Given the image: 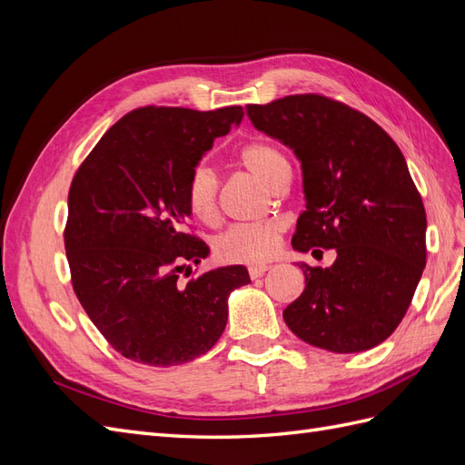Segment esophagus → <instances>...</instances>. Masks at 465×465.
I'll list each match as a JSON object with an SVG mask.
<instances>
[{
  "instance_id": "34e87169",
  "label": "esophagus",
  "mask_w": 465,
  "mask_h": 465,
  "mask_svg": "<svg viewBox=\"0 0 465 465\" xmlns=\"http://www.w3.org/2000/svg\"><path fill=\"white\" fill-rule=\"evenodd\" d=\"M267 270H270V265H252L248 273H250L252 279H260Z\"/></svg>"
}]
</instances>
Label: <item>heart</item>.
<instances>
[{"instance_id": "heart-1", "label": "heart", "mask_w": 465, "mask_h": 465, "mask_svg": "<svg viewBox=\"0 0 465 465\" xmlns=\"http://www.w3.org/2000/svg\"><path fill=\"white\" fill-rule=\"evenodd\" d=\"M241 163L250 174H254L270 190L289 174V163L277 147L270 143H248L242 147ZM188 207L203 223H213L219 215V178L209 164H198L186 184ZM283 224L267 221L260 224H232L215 241V254L224 262L234 263H263L279 248Z\"/></svg>"}]
</instances>
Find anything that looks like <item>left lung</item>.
Here are the masks:
<instances>
[{
    "label": "left lung",
    "instance_id": "left-lung-1",
    "mask_svg": "<svg viewBox=\"0 0 465 465\" xmlns=\"http://www.w3.org/2000/svg\"><path fill=\"white\" fill-rule=\"evenodd\" d=\"M246 112L301 161L306 209L292 248L337 254L330 267L301 263L306 287L285 323L331 353L376 347L400 326L427 263L425 207L400 147L362 112L322 94Z\"/></svg>",
    "mask_w": 465,
    "mask_h": 465
}]
</instances>
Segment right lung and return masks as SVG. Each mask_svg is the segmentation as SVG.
I'll return each instance as SVG.
<instances>
[{
    "instance_id": "add662e5",
    "label": "right lung",
    "mask_w": 465,
    "mask_h": 465,
    "mask_svg": "<svg viewBox=\"0 0 465 465\" xmlns=\"http://www.w3.org/2000/svg\"><path fill=\"white\" fill-rule=\"evenodd\" d=\"M242 116V106L137 108L112 125L74 176L64 232L74 291L125 359L174 367L207 353L227 326L229 294L250 283L244 265L178 281L190 262L209 254L186 232L188 178Z\"/></svg>"
}]
</instances>
